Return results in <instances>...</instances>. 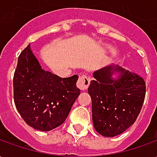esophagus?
Returning a JSON list of instances; mask_svg holds the SVG:
<instances>
[{
	"instance_id": "obj_1",
	"label": "esophagus",
	"mask_w": 157,
	"mask_h": 157,
	"mask_svg": "<svg viewBox=\"0 0 157 157\" xmlns=\"http://www.w3.org/2000/svg\"><path fill=\"white\" fill-rule=\"evenodd\" d=\"M90 78H89L87 75H83L82 76H80V78H79L78 82H77V87L79 89H81V90H86L87 87H88L89 84H90Z\"/></svg>"
}]
</instances>
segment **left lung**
Segmentation results:
<instances>
[{
	"instance_id": "left-lung-1",
	"label": "left lung",
	"mask_w": 157,
	"mask_h": 157,
	"mask_svg": "<svg viewBox=\"0 0 157 157\" xmlns=\"http://www.w3.org/2000/svg\"><path fill=\"white\" fill-rule=\"evenodd\" d=\"M92 76L87 91L93 126L102 136L114 137L136 120L145 100V82L136 73L114 64L95 71Z\"/></svg>"
}]
</instances>
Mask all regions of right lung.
<instances>
[{
    "label": "right lung",
    "mask_w": 157,
    "mask_h": 157,
    "mask_svg": "<svg viewBox=\"0 0 157 157\" xmlns=\"http://www.w3.org/2000/svg\"><path fill=\"white\" fill-rule=\"evenodd\" d=\"M78 75L63 78L44 71L30 44L20 54L13 78L14 102L27 123L39 131L62 124L81 93Z\"/></svg>",
    "instance_id": "right-lung-1"
}]
</instances>
